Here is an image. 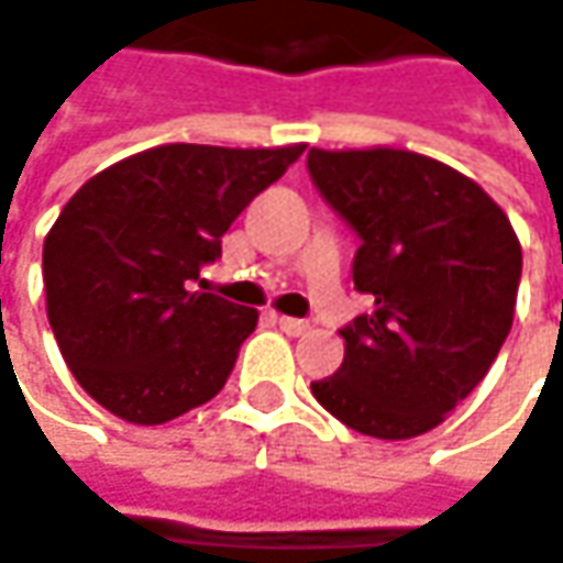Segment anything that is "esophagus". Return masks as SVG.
Masks as SVG:
<instances>
[{
	"instance_id": "1",
	"label": "esophagus",
	"mask_w": 563,
	"mask_h": 563,
	"mask_svg": "<svg viewBox=\"0 0 563 563\" xmlns=\"http://www.w3.org/2000/svg\"><path fill=\"white\" fill-rule=\"evenodd\" d=\"M278 325H282V332H288V335H303V332H310V323H307V320H297V317H278Z\"/></svg>"
}]
</instances>
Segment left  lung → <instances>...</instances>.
I'll return each mask as SVG.
<instances>
[{
  "mask_svg": "<svg viewBox=\"0 0 563 563\" xmlns=\"http://www.w3.org/2000/svg\"><path fill=\"white\" fill-rule=\"evenodd\" d=\"M307 170L361 238L352 278L374 297L339 329L342 367L310 389L357 434H424L492 371L514 325L520 240L482 186L434 157L310 148Z\"/></svg>",
  "mask_w": 563,
  "mask_h": 563,
  "instance_id": "1",
  "label": "left lung"
}]
</instances>
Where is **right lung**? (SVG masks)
<instances>
[{
  "mask_svg": "<svg viewBox=\"0 0 563 563\" xmlns=\"http://www.w3.org/2000/svg\"><path fill=\"white\" fill-rule=\"evenodd\" d=\"M303 145H157L81 186L43 240L46 317L81 389L132 424L221 393L260 313L192 291L221 238ZM202 288V285H199Z\"/></svg>",
  "mask_w": 563,
  "mask_h": 563,
  "instance_id": "obj_1",
  "label": "right lung"
}]
</instances>
